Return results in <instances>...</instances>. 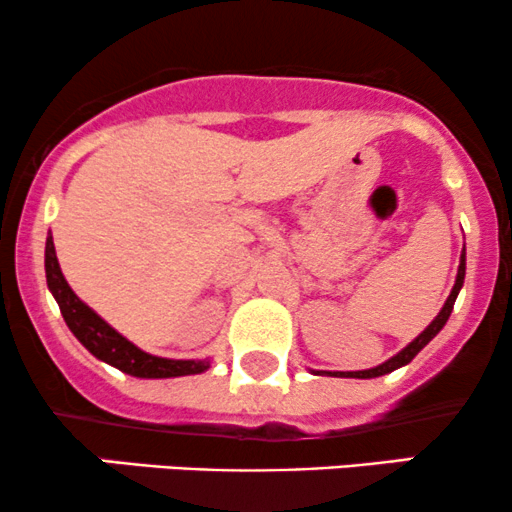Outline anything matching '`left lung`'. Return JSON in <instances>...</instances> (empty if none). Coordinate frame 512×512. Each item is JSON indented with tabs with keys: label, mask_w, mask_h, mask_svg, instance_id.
<instances>
[{
	"label": "left lung",
	"mask_w": 512,
	"mask_h": 512,
	"mask_svg": "<svg viewBox=\"0 0 512 512\" xmlns=\"http://www.w3.org/2000/svg\"><path fill=\"white\" fill-rule=\"evenodd\" d=\"M464 269H467V257H464V250H462L460 267H457V276H455V286H452L448 301H445L443 308H440L436 320H433L431 325H428L426 330L414 339V342H409L407 346H404L399 354L387 358L385 363H380V366H375V368H368V370H327V375H334V378H363V380H368V378H380V375H387V373H392V370H397V368H402V366H407V363H411V358L419 354V351L424 349V346L431 342V339L436 337L440 330H443L445 322H448V317L452 313V305H455V301H457V293H460L462 284H464ZM313 373H315V370H313ZM315 375H320V370H317Z\"/></svg>",
	"instance_id": "obj_1"
}]
</instances>
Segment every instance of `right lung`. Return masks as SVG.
I'll list each match as a JSON object with an SVG mask.
<instances>
[{"label":"right lung","instance_id":"add662e5","mask_svg":"<svg viewBox=\"0 0 512 512\" xmlns=\"http://www.w3.org/2000/svg\"><path fill=\"white\" fill-rule=\"evenodd\" d=\"M45 276H48V289L60 305L64 322L81 344L91 351L98 361L108 363L122 373L134 375V378H180V375L204 373L211 366L209 358L195 361V358H161L146 354L122 337L115 327H110L96 310H91L72 291V286L64 279L60 262L55 255V243L48 233L45 240Z\"/></svg>","mask_w":512,"mask_h":512}]
</instances>
